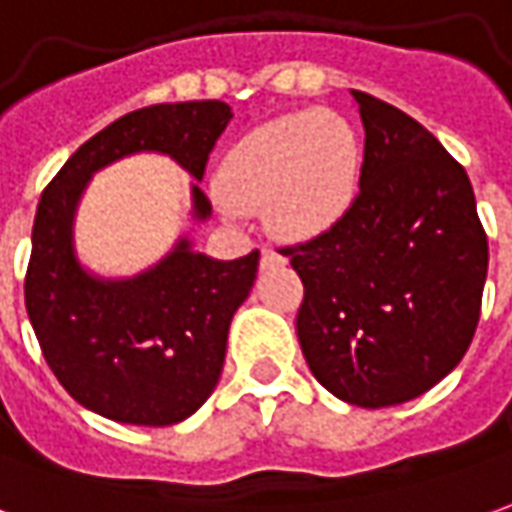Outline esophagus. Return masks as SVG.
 <instances>
[{"label": "esophagus", "instance_id": "1", "mask_svg": "<svg viewBox=\"0 0 512 512\" xmlns=\"http://www.w3.org/2000/svg\"><path fill=\"white\" fill-rule=\"evenodd\" d=\"M284 262V256L278 253V250L273 248H262V264L267 267V264H281Z\"/></svg>", "mask_w": 512, "mask_h": 512}]
</instances>
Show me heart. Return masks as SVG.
<instances>
[{
    "label": "heart",
    "mask_w": 512,
    "mask_h": 512,
    "mask_svg": "<svg viewBox=\"0 0 512 512\" xmlns=\"http://www.w3.org/2000/svg\"><path fill=\"white\" fill-rule=\"evenodd\" d=\"M359 150L340 116L301 111L239 139L222 164V192L236 209H267L292 239L329 231L357 195Z\"/></svg>",
    "instance_id": "b5f03b06"
}]
</instances>
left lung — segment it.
Returning a JSON list of instances; mask_svg holds the SVG:
<instances>
[{"label":"left lung","mask_w":512,"mask_h":512,"mask_svg":"<svg viewBox=\"0 0 512 512\" xmlns=\"http://www.w3.org/2000/svg\"><path fill=\"white\" fill-rule=\"evenodd\" d=\"M365 125L359 192L340 222L281 248L303 281L298 340L348 404H404L474 340L488 236L463 164L390 102L354 91Z\"/></svg>","instance_id":"left-lung-1"}]
</instances>
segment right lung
I'll return each instance as SVG.
<instances>
[{
  "label": "right lung",
  "mask_w": 512,
  "mask_h": 512,
  "mask_svg": "<svg viewBox=\"0 0 512 512\" xmlns=\"http://www.w3.org/2000/svg\"><path fill=\"white\" fill-rule=\"evenodd\" d=\"M231 116L220 100L130 111L80 144L41 192L24 306L66 393L111 421L169 426L203 407L222 373L231 317L256 281L259 250L214 262L183 239L139 278L100 281L72 253L77 197L91 172L139 150L172 155L200 181ZM192 192L206 220L209 197L200 186Z\"/></svg>",
  "instance_id": "add662e5"
}]
</instances>
